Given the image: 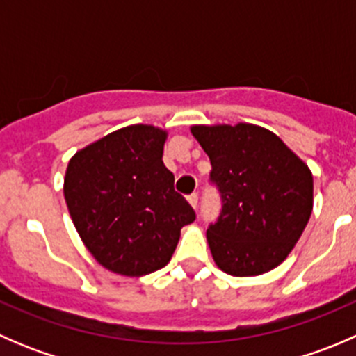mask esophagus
Here are the masks:
<instances>
[{"label":"esophagus","mask_w":356,"mask_h":356,"mask_svg":"<svg viewBox=\"0 0 356 356\" xmlns=\"http://www.w3.org/2000/svg\"><path fill=\"white\" fill-rule=\"evenodd\" d=\"M188 201H189V204H191V207L196 210V207H198V193H193V195H189Z\"/></svg>","instance_id":"34e87169"}]
</instances>
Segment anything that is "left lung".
<instances>
[{"label":"left lung","instance_id":"left-lung-1","mask_svg":"<svg viewBox=\"0 0 356 356\" xmlns=\"http://www.w3.org/2000/svg\"><path fill=\"white\" fill-rule=\"evenodd\" d=\"M211 163L222 211L207 231L222 272L251 277L288 258L314 208L308 165L268 129L253 124L193 125Z\"/></svg>","mask_w":356,"mask_h":356}]
</instances>
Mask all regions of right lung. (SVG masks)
Instances as JSON below:
<instances>
[{
	"label": "right lung",
	"mask_w": 356,
	"mask_h": 356,
	"mask_svg": "<svg viewBox=\"0 0 356 356\" xmlns=\"http://www.w3.org/2000/svg\"><path fill=\"white\" fill-rule=\"evenodd\" d=\"M167 131L136 124L79 149L63 195L82 243L99 265L141 277L170 261L181 229L196 218L163 165Z\"/></svg>",
	"instance_id": "add662e5"
}]
</instances>
